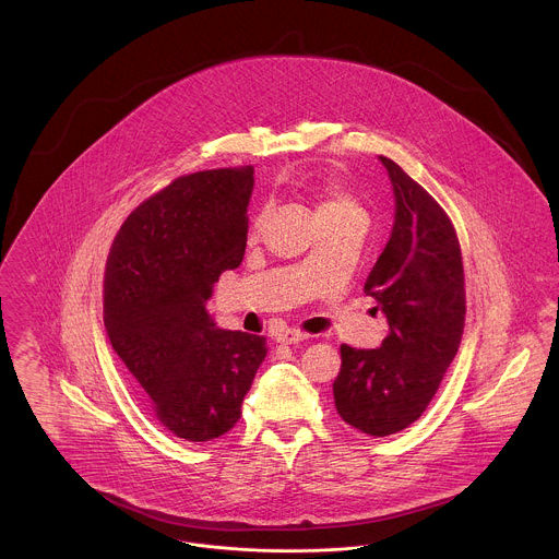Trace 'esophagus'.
<instances>
[{
  "label": "esophagus",
  "instance_id": "obj_1",
  "mask_svg": "<svg viewBox=\"0 0 559 559\" xmlns=\"http://www.w3.org/2000/svg\"><path fill=\"white\" fill-rule=\"evenodd\" d=\"M305 338H309L305 332H300V330H294V328H287V330H281L278 334H276V343H283V345H296V343H300V341H305Z\"/></svg>",
  "mask_w": 559,
  "mask_h": 559
}]
</instances>
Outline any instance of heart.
<instances>
[{"label":"heart","mask_w":559,"mask_h":559,"mask_svg":"<svg viewBox=\"0 0 559 559\" xmlns=\"http://www.w3.org/2000/svg\"><path fill=\"white\" fill-rule=\"evenodd\" d=\"M302 192L314 203V218L319 221H343V218H362L365 212L360 203L332 178L307 176L300 180Z\"/></svg>","instance_id":"b5f03b06"}]
</instances>
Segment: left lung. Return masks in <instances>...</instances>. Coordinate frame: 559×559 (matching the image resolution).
I'll use <instances>...</instances> for the list:
<instances>
[{"label":"left lung","mask_w":559,"mask_h":559,"mask_svg":"<svg viewBox=\"0 0 559 559\" xmlns=\"http://www.w3.org/2000/svg\"><path fill=\"white\" fill-rule=\"evenodd\" d=\"M394 190L390 240L365 283L390 332L379 349L341 345L338 416L385 437L416 423L454 360L465 325V276L456 231L433 197L379 156Z\"/></svg>","instance_id":"1"}]
</instances>
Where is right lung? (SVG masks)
Returning <instances> with one entry per match:
<instances>
[{
	"mask_svg": "<svg viewBox=\"0 0 559 559\" xmlns=\"http://www.w3.org/2000/svg\"><path fill=\"white\" fill-rule=\"evenodd\" d=\"M252 167L178 178L120 227L105 270V328L156 420L187 441L227 433L267 347L221 330L205 302L247 249Z\"/></svg>",
	"mask_w": 559,
	"mask_h": 559,
	"instance_id": "1",
	"label": "right lung"
}]
</instances>
